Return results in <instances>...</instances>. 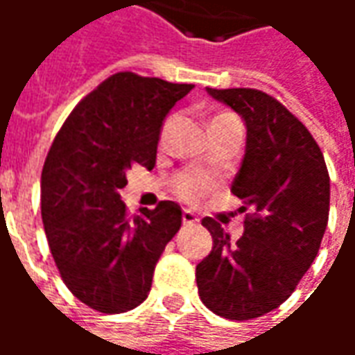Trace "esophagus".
<instances>
[{
  "instance_id": "obj_1",
  "label": "esophagus",
  "mask_w": 355,
  "mask_h": 355,
  "mask_svg": "<svg viewBox=\"0 0 355 355\" xmlns=\"http://www.w3.org/2000/svg\"><path fill=\"white\" fill-rule=\"evenodd\" d=\"M182 220L185 226H193V224H199V218H197V214L191 212V210H183L182 212Z\"/></svg>"
}]
</instances>
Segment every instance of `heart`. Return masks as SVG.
I'll list each match as a JSON object with an SVG mask.
<instances>
[{
	"mask_svg": "<svg viewBox=\"0 0 355 355\" xmlns=\"http://www.w3.org/2000/svg\"><path fill=\"white\" fill-rule=\"evenodd\" d=\"M224 116H226V114H224ZM214 119H216V117H214ZM214 119H212V121H214ZM172 127L173 117H168V119L164 121L162 131H160V143H162V145L168 141V135H170ZM209 178H205L201 173L195 172L180 173V175L173 180V191H175V195H180L182 199H185V201H195V199H199L201 195H205V193L209 191Z\"/></svg>",
	"mask_w": 355,
	"mask_h": 355,
	"instance_id": "heart-1",
	"label": "heart"
}]
</instances>
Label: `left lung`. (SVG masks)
<instances>
[{
    "label": "left lung",
    "instance_id": "obj_1",
    "mask_svg": "<svg viewBox=\"0 0 355 355\" xmlns=\"http://www.w3.org/2000/svg\"><path fill=\"white\" fill-rule=\"evenodd\" d=\"M241 116L248 139L232 193L251 214L232 243L216 220L202 218L212 251L197 265L202 304L224 319L248 321L284 304L321 248L331 180L307 127L255 89H207Z\"/></svg>",
    "mask_w": 355,
    "mask_h": 355
}]
</instances>
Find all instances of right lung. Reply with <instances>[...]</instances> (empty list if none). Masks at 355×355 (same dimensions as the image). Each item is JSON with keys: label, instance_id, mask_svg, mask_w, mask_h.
I'll return each instance as SVG.
<instances>
[{"label": "right lung", "instance_id": "right-lung-1", "mask_svg": "<svg viewBox=\"0 0 355 355\" xmlns=\"http://www.w3.org/2000/svg\"><path fill=\"white\" fill-rule=\"evenodd\" d=\"M191 89L116 73L75 106L46 156L40 201L51 257L71 294L96 311L143 304L182 226L173 201L129 218L119 189L131 166L153 170L164 119Z\"/></svg>", "mask_w": 355, "mask_h": 355}]
</instances>
